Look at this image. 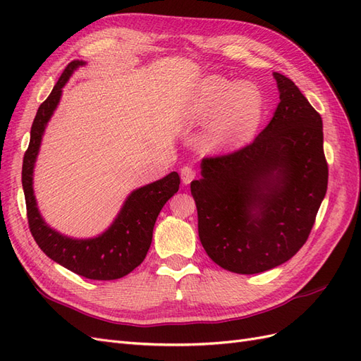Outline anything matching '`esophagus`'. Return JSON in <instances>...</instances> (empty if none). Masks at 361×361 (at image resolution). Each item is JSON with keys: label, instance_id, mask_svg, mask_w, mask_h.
<instances>
[{"label": "esophagus", "instance_id": "1", "mask_svg": "<svg viewBox=\"0 0 361 361\" xmlns=\"http://www.w3.org/2000/svg\"><path fill=\"white\" fill-rule=\"evenodd\" d=\"M180 178H182L183 185H190V183H191V180L195 178V171H194V169H192V167H190V166L183 167V169L180 170Z\"/></svg>", "mask_w": 361, "mask_h": 361}]
</instances>
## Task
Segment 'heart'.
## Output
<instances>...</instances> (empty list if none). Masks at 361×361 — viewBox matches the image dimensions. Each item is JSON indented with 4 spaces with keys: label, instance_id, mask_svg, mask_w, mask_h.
I'll return each mask as SVG.
<instances>
[{
    "label": "heart",
    "instance_id": "1",
    "mask_svg": "<svg viewBox=\"0 0 361 361\" xmlns=\"http://www.w3.org/2000/svg\"><path fill=\"white\" fill-rule=\"evenodd\" d=\"M267 116L265 96L256 84L211 75L202 81L185 108L190 125L209 123L203 149L227 154L247 146L257 135Z\"/></svg>",
    "mask_w": 361,
    "mask_h": 361
}]
</instances>
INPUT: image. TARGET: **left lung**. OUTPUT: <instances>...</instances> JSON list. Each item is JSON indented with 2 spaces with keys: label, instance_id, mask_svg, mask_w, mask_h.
Instances as JSON below:
<instances>
[{
  "label": "left lung",
  "instance_id": "obj_1",
  "mask_svg": "<svg viewBox=\"0 0 361 361\" xmlns=\"http://www.w3.org/2000/svg\"><path fill=\"white\" fill-rule=\"evenodd\" d=\"M280 102L268 126L233 154L203 158L191 182L200 243L216 265L257 274L307 241L325 197L322 118L297 85L274 72Z\"/></svg>",
  "mask_w": 361,
  "mask_h": 361
}]
</instances>
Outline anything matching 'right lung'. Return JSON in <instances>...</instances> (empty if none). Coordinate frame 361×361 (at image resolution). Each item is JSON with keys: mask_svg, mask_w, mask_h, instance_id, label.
<instances>
[{"mask_svg": "<svg viewBox=\"0 0 361 361\" xmlns=\"http://www.w3.org/2000/svg\"><path fill=\"white\" fill-rule=\"evenodd\" d=\"M85 61L73 60L54 85L31 126L30 145L23 164V188L27 203L28 226L32 238L49 259L75 274L90 280H116L125 277L145 260L154 236V226L162 206L179 190V174L171 171L166 178L145 185L130 192L120 212L105 232L94 238H71L52 228L37 207L32 173L49 118L60 102L63 87L72 73Z\"/></svg>", "mask_w": 361, "mask_h": 361, "instance_id": "1", "label": "right lung"}]
</instances>
